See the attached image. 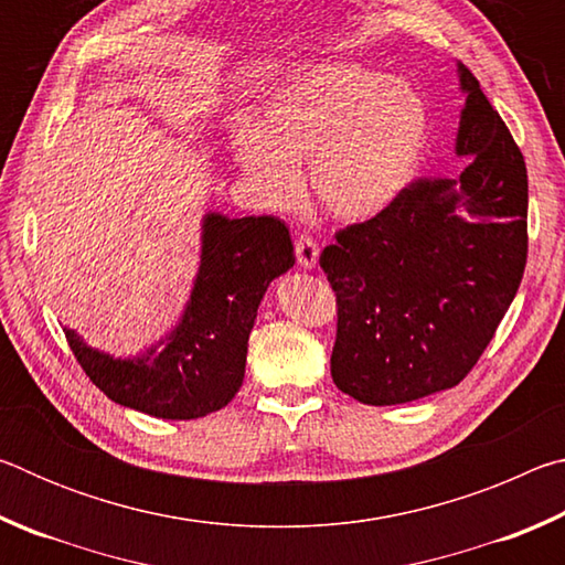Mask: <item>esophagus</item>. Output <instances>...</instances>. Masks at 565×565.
Masks as SVG:
<instances>
[{"mask_svg": "<svg viewBox=\"0 0 565 565\" xmlns=\"http://www.w3.org/2000/svg\"><path fill=\"white\" fill-rule=\"evenodd\" d=\"M294 252H296V262L303 269H313V266L319 264V244L313 242L311 236H299L294 244Z\"/></svg>", "mask_w": 565, "mask_h": 565, "instance_id": "obj_1", "label": "esophagus"}]
</instances>
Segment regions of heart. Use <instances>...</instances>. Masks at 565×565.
Wrapping results in <instances>:
<instances>
[{"label": "heart", "instance_id": "heart-1", "mask_svg": "<svg viewBox=\"0 0 565 565\" xmlns=\"http://www.w3.org/2000/svg\"><path fill=\"white\" fill-rule=\"evenodd\" d=\"M431 107L406 79L351 62L313 64L266 94L234 137V157L276 209L309 191L341 222H366L394 206L418 177L431 141Z\"/></svg>", "mask_w": 565, "mask_h": 565}]
</instances>
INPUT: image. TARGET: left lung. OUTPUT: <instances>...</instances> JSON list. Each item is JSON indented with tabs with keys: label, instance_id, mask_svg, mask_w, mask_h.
<instances>
[{
	"label": "left lung",
	"instance_id": "obj_1",
	"mask_svg": "<svg viewBox=\"0 0 565 565\" xmlns=\"http://www.w3.org/2000/svg\"><path fill=\"white\" fill-rule=\"evenodd\" d=\"M458 82L461 174L414 181L321 252L339 306L331 376L361 404H408L461 384L523 279L525 161L463 64Z\"/></svg>",
	"mask_w": 565,
	"mask_h": 565
}]
</instances>
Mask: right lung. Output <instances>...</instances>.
Returning <instances> with one entry per match:
<instances>
[{
	"label": "right lung",
	"mask_w": 565,
	"mask_h": 565,
	"mask_svg": "<svg viewBox=\"0 0 565 565\" xmlns=\"http://www.w3.org/2000/svg\"><path fill=\"white\" fill-rule=\"evenodd\" d=\"M291 266L294 244L281 218L209 212L194 289L167 339L134 359L92 349L74 329H64L66 341L114 404L154 418H202L242 388L256 311L269 284Z\"/></svg>",
	"instance_id": "obj_1"
}]
</instances>
